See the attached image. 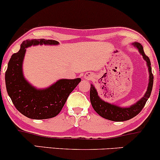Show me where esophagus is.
I'll return each mask as SVG.
<instances>
[{"mask_svg":"<svg viewBox=\"0 0 160 160\" xmlns=\"http://www.w3.org/2000/svg\"><path fill=\"white\" fill-rule=\"evenodd\" d=\"M84 78H85L86 80H91V79L92 78V74L91 73H89V72L86 73V74H85V76H84Z\"/></svg>","mask_w":160,"mask_h":160,"instance_id":"34e87169","label":"esophagus"}]
</instances>
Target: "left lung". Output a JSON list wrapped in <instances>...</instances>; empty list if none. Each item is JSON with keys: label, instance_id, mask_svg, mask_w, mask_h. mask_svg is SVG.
Instances as JSON below:
<instances>
[{"label": "left lung", "instance_id": "8db88e82", "mask_svg": "<svg viewBox=\"0 0 160 160\" xmlns=\"http://www.w3.org/2000/svg\"><path fill=\"white\" fill-rule=\"evenodd\" d=\"M132 45L135 48H137L148 65V72H149V82H148V89H147L144 96L140 100L138 101L136 103L133 104L129 107H120V106L116 105V104L108 103L101 98L98 95V92H97V89H95L93 84H91L90 102L92 106L98 114L107 120L115 121V122H122V121L128 120L133 118L141 111L151 94L153 84V76L152 74L150 58L145 55L142 45L140 43L135 42L132 43Z\"/></svg>", "mask_w": 160, "mask_h": 160}]
</instances>
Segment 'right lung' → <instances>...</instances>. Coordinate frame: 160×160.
<instances>
[{
	"label": "right lung",
	"mask_w": 160,
	"mask_h": 160,
	"mask_svg": "<svg viewBox=\"0 0 160 160\" xmlns=\"http://www.w3.org/2000/svg\"><path fill=\"white\" fill-rule=\"evenodd\" d=\"M58 43L52 40H26L21 44L19 52L14 53L9 61L5 73L7 93L16 109L30 119L44 120L58 115L70 93L81 81L80 78L60 79L49 87L38 89L25 78L22 65L28 47Z\"/></svg>",
	"instance_id": "add662e5"
}]
</instances>
